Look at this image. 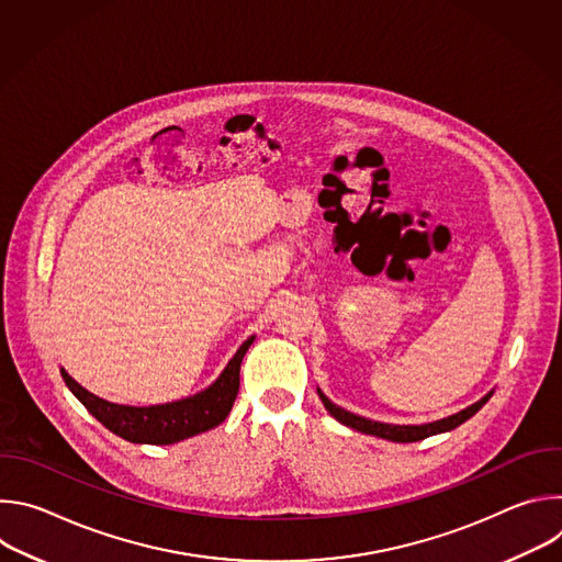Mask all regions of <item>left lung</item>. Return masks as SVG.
I'll use <instances>...</instances> for the list:
<instances>
[{"instance_id":"1","label":"left lung","mask_w":562,"mask_h":562,"mask_svg":"<svg viewBox=\"0 0 562 562\" xmlns=\"http://www.w3.org/2000/svg\"><path fill=\"white\" fill-rule=\"evenodd\" d=\"M317 395L319 400H323L327 412L342 425L356 429V431H362V434H369V436H378V438H384V440H393V442H416V440H425L429 436H436V434H442V431H451L456 429L458 425H462L464 420H469L475 412H480V407H483L487 400L492 397V393H487L483 400H477L475 405L449 416V418H442V420H436V423H429V425H386V423H375V420H367L362 416H356L351 412H345L340 409L338 405H334L331 400L317 389Z\"/></svg>"}]
</instances>
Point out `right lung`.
<instances>
[{
    "mask_svg": "<svg viewBox=\"0 0 562 562\" xmlns=\"http://www.w3.org/2000/svg\"><path fill=\"white\" fill-rule=\"evenodd\" d=\"M254 340L256 338L251 336L247 342H243L211 386L167 405L128 407L106 403V400L89 393L82 384H77L64 369L61 378L79 403L89 409V414L115 436L137 445H173L209 431L226 420L239 389V364H243V358Z\"/></svg>",
    "mask_w": 562,
    "mask_h": 562,
    "instance_id": "1",
    "label": "right lung"
}]
</instances>
